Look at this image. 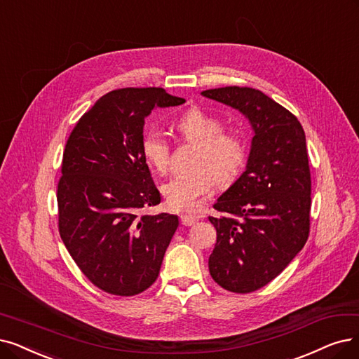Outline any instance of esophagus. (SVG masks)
Returning <instances> with one entry per match:
<instances>
[{"instance_id": "1", "label": "esophagus", "mask_w": 359, "mask_h": 359, "mask_svg": "<svg viewBox=\"0 0 359 359\" xmlns=\"http://www.w3.org/2000/svg\"><path fill=\"white\" fill-rule=\"evenodd\" d=\"M180 219H181V224L184 226H191V225H194L197 222V218L193 217V215H181Z\"/></svg>"}]
</instances>
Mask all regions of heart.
Listing matches in <instances>:
<instances>
[{"mask_svg":"<svg viewBox=\"0 0 359 359\" xmlns=\"http://www.w3.org/2000/svg\"><path fill=\"white\" fill-rule=\"evenodd\" d=\"M219 118L198 107L185 111L177 122V131L187 144L196 146L189 172L163 185L166 205L174 212L190 213L212 193L215 185L229 187L245 168L248 146L240 134L224 131ZM147 165L165 175L170 168V146L159 133H147L141 141Z\"/></svg>","mask_w":359,"mask_h":359,"instance_id":"b5f03b06","label":"heart"}]
</instances>
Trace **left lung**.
Returning <instances> with one entry per match:
<instances>
[{"label":"left lung","instance_id":"obj_1","mask_svg":"<svg viewBox=\"0 0 359 359\" xmlns=\"http://www.w3.org/2000/svg\"><path fill=\"white\" fill-rule=\"evenodd\" d=\"M202 95L240 110L255 133L246 170L213 205L217 245L209 256L215 283L252 293L280 276L309 236L311 172L302 125L262 91L206 90Z\"/></svg>","mask_w":359,"mask_h":359}]
</instances>
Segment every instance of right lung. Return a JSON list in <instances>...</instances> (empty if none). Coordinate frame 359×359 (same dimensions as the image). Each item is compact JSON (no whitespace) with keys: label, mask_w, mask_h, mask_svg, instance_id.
Instances as JSON below:
<instances>
[{"label":"right lung","mask_w":359,"mask_h":359,"mask_svg":"<svg viewBox=\"0 0 359 359\" xmlns=\"http://www.w3.org/2000/svg\"><path fill=\"white\" fill-rule=\"evenodd\" d=\"M184 98L163 88H121L103 95L76 122L57 185L60 237L95 287L134 296L159 276L177 215H140L161 203L141 153L144 119Z\"/></svg>","instance_id":"obj_1"}]
</instances>
